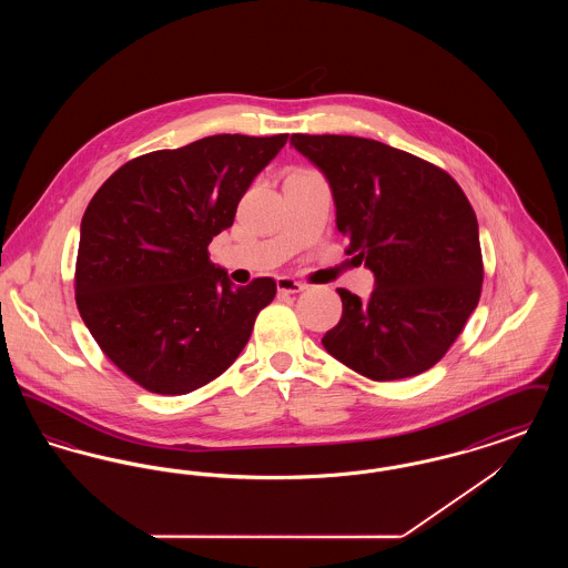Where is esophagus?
I'll return each instance as SVG.
<instances>
[{
	"instance_id": "esophagus-1",
	"label": "esophagus",
	"mask_w": 568,
	"mask_h": 568,
	"mask_svg": "<svg viewBox=\"0 0 568 568\" xmlns=\"http://www.w3.org/2000/svg\"><path fill=\"white\" fill-rule=\"evenodd\" d=\"M276 290H278L281 294H300V292L306 290V285L300 283V281L290 278V276H278V278H276Z\"/></svg>"
}]
</instances>
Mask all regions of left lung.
<instances>
[{
  "label": "left lung",
  "mask_w": 568,
  "mask_h": 568,
  "mask_svg": "<svg viewBox=\"0 0 568 568\" xmlns=\"http://www.w3.org/2000/svg\"><path fill=\"white\" fill-rule=\"evenodd\" d=\"M327 179L347 253L375 274L368 302L336 290L343 317L325 352L373 381L415 377L449 352L477 308V216L438 165L357 135H292Z\"/></svg>",
  "instance_id": "obj_1"
}]
</instances>
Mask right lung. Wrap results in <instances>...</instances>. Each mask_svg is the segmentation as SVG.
I'll list each match as a JSON object with an SVG mask.
<instances>
[{"mask_svg":"<svg viewBox=\"0 0 568 568\" xmlns=\"http://www.w3.org/2000/svg\"><path fill=\"white\" fill-rule=\"evenodd\" d=\"M290 134H216L123 163L81 223L82 322L140 387L181 396L225 373L276 296L271 276L236 287L209 260L253 179Z\"/></svg>","mask_w":568,"mask_h":568,"instance_id":"1","label":"right lung"}]
</instances>
